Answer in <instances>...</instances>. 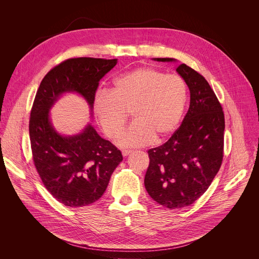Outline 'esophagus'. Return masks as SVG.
Masks as SVG:
<instances>
[{"label":"esophagus","instance_id":"34e87169","mask_svg":"<svg viewBox=\"0 0 259 259\" xmlns=\"http://www.w3.org/2000/svg\"><path fill=\"white\" fill-rule=\"evenodd\" d=\"M132 153V151L131 150H123L122 151V155L124 156V157H127L129 154H131Z\"/></svg>","mask_w":259,"mask_h":259}]
</instances>
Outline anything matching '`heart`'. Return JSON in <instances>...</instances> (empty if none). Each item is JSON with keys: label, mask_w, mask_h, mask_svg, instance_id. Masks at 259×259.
I'll list each match as a JSON object with an SVG mask.
<instances>
[{"label": "heart", "mask_w": 259, "mask_h": 259, "mask_svg": "<svg viewBox=\"0 0 259 259\" xmlns=\"http://www.w3.org/2000/svg\"><path fill=\"white\" fill-rule=\"evenodd\" d=\"M188 100V84L181 76L140 67L116 78L113 90L98 91L93 106L102 130L112 139L119 137L131 112L133 122L119 143L132 147L170 136L186 112Z\"/></svg>", "instance_id": "1"}]
</instances>
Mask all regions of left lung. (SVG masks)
<instances>
[{"label": "left lung", "mask_w": 259, "mask_h": 259, "mask_svg": "<svg viewBox=\"0 0 259 259\" xmlns=\"http://www.w3.org/2000/svg\"><path fill=\"white\" fill-rule=\"evenodd\" d=\"M176 70L190 88V108L168 141L147 151L144 177L152 199L169 209L190 206L208 190L223 163L225 139L223 106L207 80L184 63Z\"/></svg>", "instance_id": "left-lung-1"}]
</instances>
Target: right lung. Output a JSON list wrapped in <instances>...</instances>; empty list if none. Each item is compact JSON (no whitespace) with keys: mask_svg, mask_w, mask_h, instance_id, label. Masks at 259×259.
<instances>
[{"mask_svg":"<svg viewBox=\"0 0 259 259\" xmlns=\"http://www.w3.org/2000/svg\"><path fill=\"white\" fill-rule=\"evenodd\" d=\"M116 64L117 59H66L47 72L36 91L29 118L32 161L47 191L64 206L83 207L101 198L123 156L91 125L75 136L59 135L49 108L68 91L83 95L92 107L100 79Z\"/></svg>","mask_w":259,"mask_h":259,"instance_id":"1","label":"right lung"}]
</instances>
